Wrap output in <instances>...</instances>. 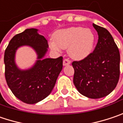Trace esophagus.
<instances>
[{
	"label": "esophagus",
	"instance_id": "esophagus-1",
	"mask_svg": "<svg viewBox=\"0 0 123 123\" xmlns=\"http://www.w3.org/2000/svg\"><path fill=\"white\" fill-rule=\"evenodd\" d=\"M69 64H71V61H70L69 59H65V60L63 61V65H64V66L68 65Z\"/></svg>",
	"mask_w": 123,
	"mask_h": 123
}]
</instances>
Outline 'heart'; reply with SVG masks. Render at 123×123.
Returning a JSON list of instances; mask_svg holds the SVG:
<instances>
[{"label": "heart", "mask_w": 123, "mask_h": 123, "mask_svg": "<svg viewBox=\"0 0 123 123\" xmlns=\"http://www.w3.org/2000/svg\"><path fill=\"white\" fill-rule=\"evenodd\" d=\"M54 41L50 44L51 49L58 51L60 48L68 49L69 55L76 60L86 58L92 51L95 36L89 28L70 27L60 30L54 35Z\"/></svg>", "instance_id": "b5f03b06"}]
</instances>
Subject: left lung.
<instances>
[{"label": "left lung", "mask_w": 123, "mask_h": 123, "mask_svg": "<svg viewBox=\"0 0 123 123\" xmlns=\"http://www.w3.org/2000/svg\"><path fill=\"white\" fill-rule=\"evenodd\" d=\"M98 42L92 53L79 61H74L73 82L77 90L91 99L104 98L117 86L120 76V53L110 33L92 24Z\"/></svg>", "instance_id": "left-lung-1"}]
</instances>
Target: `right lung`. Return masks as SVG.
Returning <instances> with one entry per match:
<instances>
[{
  "mask_svg": "<svg viewBox=\"0 0 123 123\" xmlns=\"http://www.w3.org/2000/svg\"><path fill=\"white\" fill-rule=\"evenodd\" d=\"M29 46L36 52L38 60L32 68L21 70L15 62L16 50ZM49 48L46 38L36 28L26 29L10 40L4 55L5 76L7 86L16 98L26 104H35L51 92L62 69V57L44 58Z\"/></svg>",
  "mask_w": 123,
  "mask_h": 123,
  "instance_id": "right-lung-1",
  "label": "right lung"
}]
</instances>
